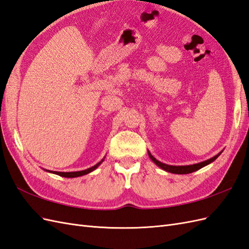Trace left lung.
Masks as SVG:
<instances>
[{
    "mask_svg": "<svg viewBox=\"0 0 249 249\" xmlns=\"http://www.w3.org/2000/svg\"><path fill=\"white\" fill-rule=\"evenodd\" d=\"M221 153H219L218 155H216L214 157L208 159L206 161H203V162H200V163H197V164H193V165H181V166H176V165H167L165 163H162L160 162V161H158L156 158H154L151 154L149 153V156L150 158L155 162L159 167H161V169L166 171V172H170V173H173V174H190V173H193V172H196L198 170H200L201 167H203L207 164H210L211 162H213V160H216L218 158V156L220 155Z\"/></svg>",
    "mask_w": 249,
    "mask_h": 249,
    "instance_id": "left-lung-1",
    "label": "left lung"
}]
</instances>
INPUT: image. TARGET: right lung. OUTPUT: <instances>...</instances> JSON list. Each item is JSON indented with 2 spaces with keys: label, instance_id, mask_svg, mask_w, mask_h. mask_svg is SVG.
Listing matches in <instances>:
<instances>
[{
  "label": "right lung",
  "instance_id": "obj_1",
  "mask_svg": "<svg viewBox=\"0 0 249 249\" xmlns=\"http://www.w3.org/2000/svg\"><path fill=\"white\" fill-rule=\"evenodd\" d=\"M103 162V160L100 161V162H98L97 164H95L94 166L90 167V169H87L85 171H79V172H68V173H64V172H51V173H54L56 175H58V176H62V177H66V178H74V177H79V176H83V175H86V174H89L91 173L92 171H94L96 169V167Z\"/></svg>",
  "mask_w": 249,
  "mask_h": 249
}]
</instances>
